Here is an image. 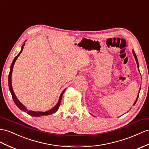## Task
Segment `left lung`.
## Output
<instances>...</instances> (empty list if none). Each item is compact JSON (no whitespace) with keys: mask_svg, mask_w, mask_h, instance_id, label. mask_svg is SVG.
I'll return each mask as SVG.
<instances>
[{"mask_svg":"<svg viewBox=\"0 0 149 149\" xmlns=\"http://www.w3.org/2000/svg\"><path fill=\"white\" fill-rule=\"evenodd\" d=\"M132 52H133V56H134V57H135V60H136V64H137V67H138V69H139V65L138 59H137V57H136V54H135V52H134V50H133H133H132ZM139 72H140V71H139ZM140 89H141V86H140V89H139V93H140ZM139 94H138V96H137V97H136V100H135V101L134 103H133V106H134V105L136 104V102L137 100H138L139 96Z\"/></svg>","mask_w":149,"mask_h":149,"instance_id":"left-lung-1","label":"left lung"}]
</instances>
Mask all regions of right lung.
<instances>
[{"mask_svg": "<svg viewBox=\"0 0 149 149\" xmlns=\"http://www.w3.org/2000/svg\"><path fill=\"white\" fill-rule=\"evenodd\" d=\"M26 41H25L24 42H26ZM25 43H24L23 45H22L21 47V52L19 53V54L15 57L14 58L13 61V63L11 64L10 67V72H9V77H8V82H9V91L11 93V95H12V97L13 100L15 102V104H16V106L17 107L19 108L22 111H23L24 112H26L28 114H29L30 116H46V115H49V114H52L53 113H55L57 110L58 109V108L60 107V102H61V100H62V98L63 96V94L65 92V91L66 89H65L62 93H61L60 97H59V100L57 102V104L53 107V108H52L51 109L48 110L47 111H45V112H42V111H31V110H28L27 108H26V106H24L23 104H22L21 102L18 100V99L17 98L16 94H15L13 89V87H12V81H11V77H12V74H13V67L14 65V63L15 62H16V60H17V58H18V56L20 55V54L21 53L22 49H23V48L24 47Z\"/></svg>", "mask_w": 149, "mask_h": 149, "instance_id": "1", "label": "right lung"}]
</instances>
